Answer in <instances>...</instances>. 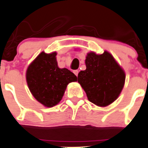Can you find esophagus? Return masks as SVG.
Instances as JSON below:
<instances>
[{"mask_svg":"<svg viewBox=\"0 0 148 148\" xmlns=\"http://www.w3.org/2000/svg\"><path fill=\"white\" fill-rule=\"evenodd\" d=\"M74 74H75V75L77 77V76H78V74H79V71H78V70H74Z\"/></svg>","mask_w":148,"mask_h":148,"instance_id":"obj_1","label":"esophagus"}]
</instances>
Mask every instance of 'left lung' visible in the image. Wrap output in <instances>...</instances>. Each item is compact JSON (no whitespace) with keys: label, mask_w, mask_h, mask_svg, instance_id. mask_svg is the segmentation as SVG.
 <instances>
[{"label":"left lung","mask_w":148,"mask_h":148,"mask_svg":"<svg viewBox=\"0 0 148 148\" xmlns=\"http://www.w3.org/2000/svg\"><path fill=\"white\" fill-rule=\"evenodd\" d=\"M86 69L78 74V82L91 103L106 107L119 97L125 83L124 69L108 51L102 54L88 53Z\"/></svg>","instance_id":"left-lung-1"}]
</instances>
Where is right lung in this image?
<instances>
[{"label":"right lung","instance_id":"obj_1","mask_svg":"<svg viewBox=\"0 0 148 148\" xmlns=\"http://www.w3.org/2000/svg\"><path fill=\"white\" fill-rule=\"evenodd\" d=\"M56 52H41L29 65L26 80L32 95L47 108L59 103L67 85L77 82L74 73L66 68L60 69L56 60Z\"/></svg>","mask_w":148,"mask_h":148}]
</instances>
